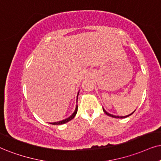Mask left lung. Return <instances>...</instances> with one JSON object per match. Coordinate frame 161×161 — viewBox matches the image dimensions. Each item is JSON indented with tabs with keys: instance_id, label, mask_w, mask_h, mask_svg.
Segmentation results:
<instances>
[{
	"instance_id": "obj_1",
	"label": "left lung",
	"mask_w": 161,
	"mask_h": 161,
	"mask_svg": "<svg viewBox=\"0 0 161 161\" xmlns=\"http://www.w3.org/2000/svg\"><path fill=\"white\" fill-rule=\"evenodd\" d=\"M103 111H104V112L105 113V114H107L108 116H110V117H114V118H125V117H129L130 115H131L132 114H133L134 112H135V111H134V112H132L131 114H129V115H127V116H120V117H119V116H115V115H113V114H109V113H108L106 111H105V110L104 109V108H103Z\"/></svg>"
}]
</instances>
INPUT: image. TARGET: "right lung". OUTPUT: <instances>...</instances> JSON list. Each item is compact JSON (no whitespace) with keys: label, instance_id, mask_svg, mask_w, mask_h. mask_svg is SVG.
<instances>
[{"label":"right lung","instance_id":"add662e5","mask_svg":"<svg viewBox=\"0 0 161 161\" xmlns=\"http://www.w3.org/2000/svg\"><path fill=\"white\" fill-rule=\"evenodd\" d=\"M78 95H79V93H78ZM77 109H78V106L76 105V109H75V111L74 113H73V114L70 116V117H69L68 118H67L65 119H63L62 121H58V122H55V123H50V124H52V125H62V124H64V123H66L69 122L70 120H71L72 119H74L75 116H76V113H77Z\"/></svg>","mask_w":161,"mask_h":161}]
</instances>
